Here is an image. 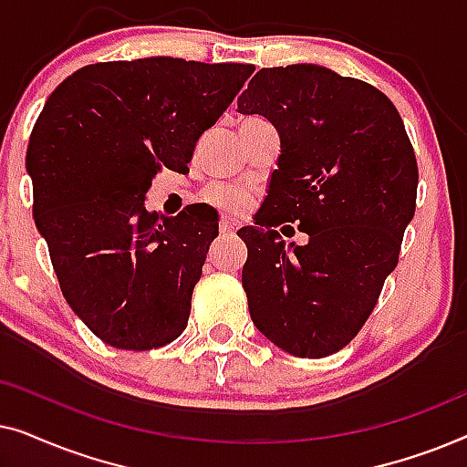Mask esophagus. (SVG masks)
<instances>
[{"mask_svg": "<svg viewBox=\"0 0 467 467\" xmlns=\"http://www.w3.org/2000/svg\"><path fill=\"white\" fill-rule=\"evenodd\" d=\"M234 232H235V223L229 221V219H223L221 221V234L229 235V234H234Z\"/></svg>", "mask_w": 467, "mask_h": 467, "instance_id": "obj_1", "label": "esophagus"}]
</instances>
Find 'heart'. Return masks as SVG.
I'll return each mask as SVG.
<instances>
[{
    "instance_id": "heart-1",
    "label": "heart",
    "mask_w": 467,
    "mask_h": 467,
    "mask_svg": "<svg viewBox=\"0 0 467 467\" xmlns=\"http://www.w3.org/2000/svg\"><path fill=\"white\" fill-rule=\"evenodd\" d=\"M257 117L244 119V120H254ZM203 202L210 203V206L221 210V213L238 214L244 210L248 203H251V195L246 193L244 189L235 187V184H213L203 191Z\"/></svg>"
}]
</instances>
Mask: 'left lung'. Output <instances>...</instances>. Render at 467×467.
Returning a JSON list of instances; mask_svg holds the SVG:
<instances>
[{
	"mask_svg": "<svg viewBox=\"0 0 467 467\" xmlns=\"http://www.w3.org/2000/svg\"><path fill=\"white\" fill-rule=\"evenodd\" d=\"M238 110L272 120L283 146L257 223L238 232L251 318L286 353L334 355L372 315L417 208L404 120L376 87L310 63L259 69ZM285 222L309 244L286 247Z\"/></svg>",
	"mask_w": 467,
	"mask_h": 467,
	"instance_id": "left-lung-1",
	"label": "left lung"
}]
</instances>
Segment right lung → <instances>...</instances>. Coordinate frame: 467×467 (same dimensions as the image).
Instances as JSON below:
<instances>
[{"mask_svg":"<svg viewBox=\"0 0 467 467\" xmlns=\"http://www.w3.org/2000/svg\"><path fill=\"white\" fill-rule=\"evenodd\" d=\"M253 72L171 57L91 63L44 104L27 146L36 227L66 302L110 347L159 348L187 327L219 223L203 203L163 219L144 195L163 168L189 171Z\"/></svg>","mask_w":467,"mask_h":467,"instance_id":"1","label":"right lung"}]
</instances>
